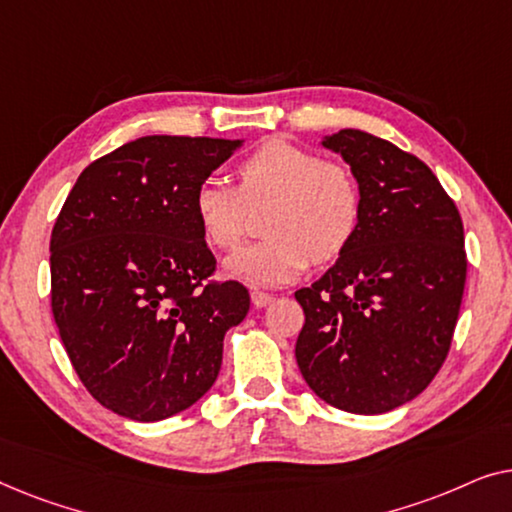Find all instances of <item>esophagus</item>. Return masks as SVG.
<instances>
[{"mask_svg": "<svg viewBox=\"0 0 512 512\" xmlns=\"http://www.w3.org/2000/svg\"><path fill=\"white\" fill-rule=\"evenodd\" d=\"M251 303H254L256 307H265V305L272 303V296H270V293L256 289V291H251Z\"/></svg>", "mask_w": 512, "mask_h": 512, "instance_id": "34e87169", "label": "esophagus"}]
</instances>
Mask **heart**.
Instances as JSON below:
<instances>
[{
  "label": "heart",
  "instance_id": "b5f03b06",
  "mask_svg": "<svg viewBox=\"0 0 512 512\" xmlns=\"http://www.w3.org/2000/svg\"><path fill=\"white\" fill-rule=\"evenodd\" d=\"M272 202L268 240L235 251L230 277L254 286H279L303 275L310 261L345 254L361 219V195L345 165L286 142L268 139L237 167V188L207 179L195 188L193 214L216 249H233L247 230L249 209Z\"/></svg>",
  "mask_w": 512,
  "mask_h": 512
}]
</instances>
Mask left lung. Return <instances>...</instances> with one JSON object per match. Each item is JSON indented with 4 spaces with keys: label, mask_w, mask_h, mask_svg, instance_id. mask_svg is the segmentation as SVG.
Instances as JSON below:
<instances>
[{
    "label": "left lung",
    "mask_w": 512,
    "mask_h": 512,
    "mask_svg": "<svg viewBox=\"0 0 512 512\" xmlns=\"http://www.w3.org/2000/svg\"><path fill=\"white\" fill-rule=\"evenodd\" d=\"M359 184L361 219L333 268L296 291V361L333 408L382 415L429 387L466 284L464 223L429 167L363 130L324 137Z\"/></svg>",
    "instance_id": "8db88e82"
}]
</instances>
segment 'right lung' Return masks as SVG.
Listing matches in <instances>:
<instances>
[{
	"label": "right lung",
	"instance_id": "add662e5",
	"mask_svg": "<svg viewBox=\"0 0 512 512\" xmlns=\"http://www.w3.org/2000/svg\"><path fill=\"white\" fill-rule=\"evenodd\" d=\"M242 139L149 135L90 163L51 233V307L90 396L158 422L207 394L223 335L249 312L216 261L193 195Z\"/></svg>",
	"mask_w": 512,
	"mask_h": 512
}]
</instances>
